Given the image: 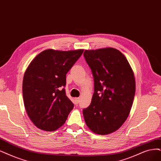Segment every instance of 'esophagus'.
I'll return each instance as SVG.
<instances>
[{
    "instance_id": "obj_1",
    "label": "esophagus",
    "mask_w": 161,
    "mask_h": 161,
    "mask_svg": "<svg viewBox=\"0 0 161 161\" xmlns=\"http://www.w3.org/2000/svg\"><path fill=\"white\" fill-rule=\"evenodd\" d=\"M80 97H75V103H76L77 104L80 102Z\"/></svg>"
}]
</instances>
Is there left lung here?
I'll list each match as a JSON object with an SVG mask.
<instances>
[{"mask_svg": "<svg viewBox=\"0 0 161 161\" xmlns=\"http://www.w3.org/2000/svg\"><path fill=\"white\" fill-rule=\"evenodd\" d=\"M84 56L94 79L91 104L83 110L86 123L94 133L110 134L129 115L135 93L134 73L125 56L115 48L85 50Z\"/></svg>", "mask_w": 161, "mask_h": 161, "instance_id": "8db88e82", "label": "left lung"}]
</instances>
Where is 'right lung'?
<instances>
[{"instance_id":"1","label":"right lung","mask_w":161,"mask_h":161,"mask_svg":"<svg viewBox=\"0 0 161 161\" xmlns=\"http://www.w3.org/2000/svg\"><path fill=\"white\" fill-rule=\"evenodd\" d=\"M84 50H46L36 56L24 75L22 95L28 117L38 129L53 131L65 123L74 104L66 96V74Z\"/></svg>"}]
</instances>
